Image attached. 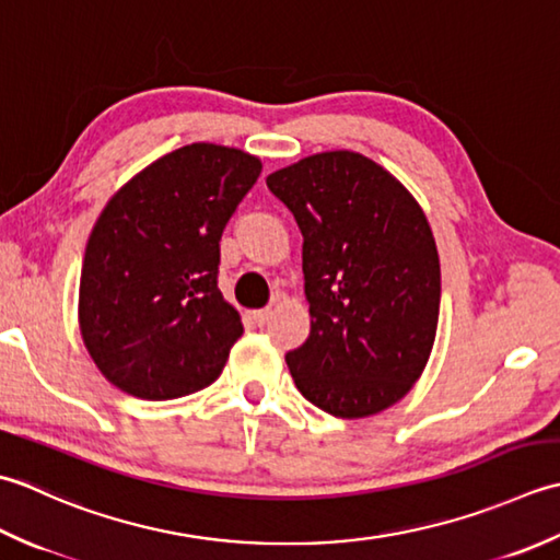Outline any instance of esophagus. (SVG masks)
<instances>
[{
    "instance_id": "obj_1",
    "label": "esophagus",
    "mask_w": 560,
    "mask_h": 560,
    "mask_svg": "<svg viewBox=\"0 0 560 560\" xmlns=\"http://www.w3.org/2000/svg\"><path fill=\"white\" fill-rule=\"evenodd\" d=\"M270 316H272L270 310H258V312H250V322L256 326H266L270 322Z\"/></svg>"
}]
</instances>
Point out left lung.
Instances as JSON below:
<instances>
[{"label":"left lung","mask_w":560,"mask_h":560,"mask_svg":"<svg viewBox=\"0 0 560 560\" xmlns=\"http://www.w3.org/2000/svg\"><path fill=\"white\" fill-rule=\"evenodd\" d=\"M304 236L312 330L284 360L336 418L394 406L423 374L440 316V256L425 212L358 152L304 156L266 178Z\"/></svg>","instance_id":"obj_1"}]
</instances>
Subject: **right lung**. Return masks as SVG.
<instances>
[{
	"instance_id": "1",
	"label": "right lung",
	"mask_w": 560,
	"mask_h": 560,
	"mask_svg": "<svg viewBox=\"0 0 560 560\" xmlns=\"http://www.w3.org/2000/svg\"><path fill=\"white\" fill-rule=\"evenodd\" d=\"M260 159L196 142L132 176L91 230L79 328L120 392L168 401L210 386L244 334L217 288L220 238Z\"/></svg>"
}]
</instances>
